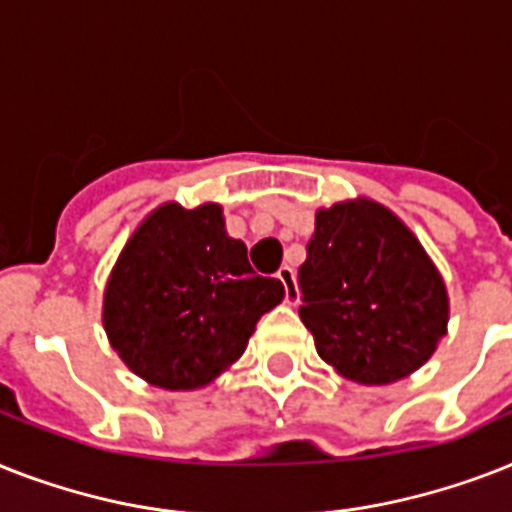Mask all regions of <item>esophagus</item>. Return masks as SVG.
Masks as SVG:
<instances>
[{"mask_svg": "<svg viewBox=\"0 0 512 512\" xmlns=\"http://www.w3.org/2000/svg\"><path fill=\"white\" fill-rule=\"evenodd\" d=\"M278 281L284 284L286 289V305H297L299 302V289H297V281H294V270L289 268V265H284V268H278Z\"/></svg>", "mask_w": 512, "mask_h": 512, "instance_id": "obj_1", "label": "esophagus"}]
</instances>
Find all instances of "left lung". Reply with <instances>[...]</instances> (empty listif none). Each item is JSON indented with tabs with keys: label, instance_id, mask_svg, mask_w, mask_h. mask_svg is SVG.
Wrapping results in <instances>:
<instances>
[{
	"label": "left lung",
	"instance_id": "1",
	"mask_svg": "<svg viewBox=\"0 0 512 512\" xmlns=\"http://www.w3.org/2000/svg\"><path fill=\"white\" fill-rule=\"evenodd\" d=\"M299 318L339 376L394 384L436 352L447 286L418 236L389 207L357 197L321 207L299 265Z\"/></svg>",
	"mask_w": 512,
	"mask_h": 512
}]
</instances>
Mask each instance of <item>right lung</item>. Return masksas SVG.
I'll list each match as a JSON object with an SVG mask.
<instances>
[{
	"mask_svg": "<svg viewBox=\"0 0 512 512\" xmlns=\"http://www.w3.org/2000/svg\"><path fill=\"white\" fill-rule=\"evenodd\" d=\"M257 276L215 202H165L141 220L112 265L102 302L110 347L149 386L191 392L244 355L260 315L284 299Z\"/></svg>",
	"mask_w": 512,
	"mask_h": 512,
	"instance_id": "right-lung-1",
	"label": "right lung"
}]
</instances>
